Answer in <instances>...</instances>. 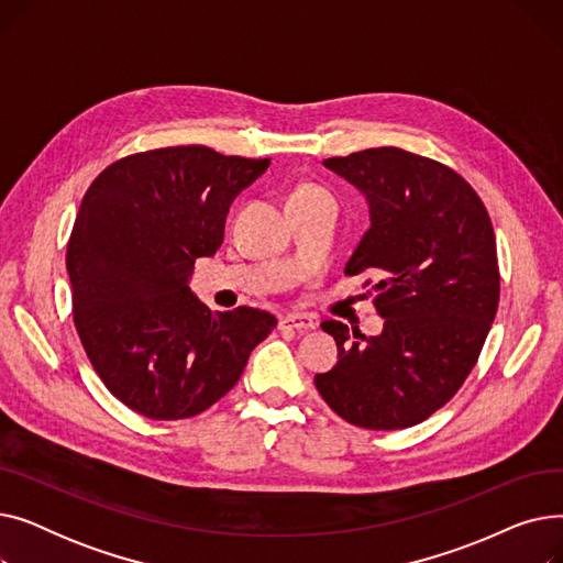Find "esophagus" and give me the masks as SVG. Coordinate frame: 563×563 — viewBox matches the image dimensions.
<instances>
[{"label":"esophagus","instance_id":"obj_1","mask_svg":"<svg viewBox=\"0 0 563 563\" xmlns=\"http://www.w3.org/2000/svg\"><path fill=\"white\" fill-rule=\"evenodd\" d=\"M280 327L283 329H294V331H312L317 327V321L310 314L297 312V314H285L280 319Z\"/></svg>","mask_w":563,"mask_h":563}]
</instances>
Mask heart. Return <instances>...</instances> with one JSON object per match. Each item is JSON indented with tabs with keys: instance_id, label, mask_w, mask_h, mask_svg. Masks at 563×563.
Listing matches in <instances>:
<instances>
[{
	"instance_id": "heart-1",
	"label": "heart",
	"mask_w": 563,
	"mask_h": 563,
	"mask_svg": "<svg viewBox=\"0 0 563 563\" xmlns=\"http://www.w3.org/2000/svg\"><path fill=\"white\" fill-rule=\"evenodd\" d=\"M331 198V194L323 189V187H317V185H301L294 189L289 194V205H299V202H314V200H327Z\"/></svg>"
}]
</instances>
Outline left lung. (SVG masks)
Segmentation results:
<instances>
[{"instance_id":"left-lung-1","label":"left lung","mask_w":563,"mask_h":563,"mask_svg":"<svg viewBox=\"0 0 563 563\" xmlns=\"http://www.w3.org/2000/svg\"><path fill=\"white\" fill-rule=\"evenodd\" d=\"M323 166L367 200L369 230L344 274L376 278L374 306L386 323L374 338L353 331L351 340L342 321H323L338 363L314 386L356 427L420 424L463 386L497 312L488 212L456 170L401 147H369Z\"/></svg>"}]
</instances>
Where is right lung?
I'll return each mask as SVG.
<instances>
[{
  "mask_svg": "<svg viewBox=\"0 0 563 563\" xmlns=\"http://www.w3.org/2000/svg\"><path fill=\"white\" fill-rule=\"evenodd\" d=\"M269 159L205 145L118 159L88 187L68 242L73 317L107 390L151 420H185L240 380L276 317L212 312L189 289L196 257L223 244L232 200Z\"/></svg>",
  "mask_w": 563,
  "mask_h": 563,
  "instance_id": "add662e5",
  "label": "right lung"
}]
</instances>
